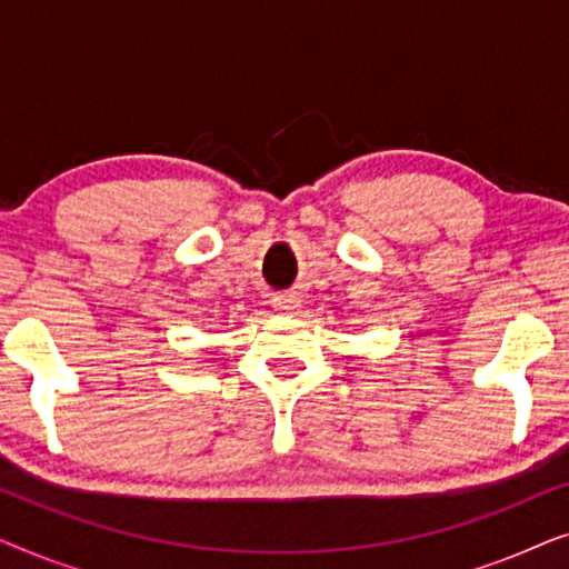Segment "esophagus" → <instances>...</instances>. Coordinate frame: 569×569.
I'll use <instances>...</instances> for the list:
<instances>
[{"label":"esophagus","mask_w":569,"mask_h":569,"mask_svg":"<svg viewBox=\"0 0 569 569\" xmlns=\"http://www.w3.org/2000/svg\"><path fill=\"white\" fill-rule=\"evenodd\" d=\"M274 308L282 316H298L300 298L295 292H282V295H277V298H274Z\"/></svg>","instance_id":"esophagus-1"}]
</instances>
